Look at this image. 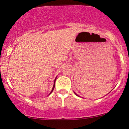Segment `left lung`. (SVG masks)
Wrapping results in <instances>:
<instances>
[{
  "mask_svg": "<svg viewBox=\"0 0 129 129\" xmlns=\"http://www.w3.org/2000/svg\"><path fill=\"white\" fill-rule=\"evenodd\" d=\"M76 95H77V94L76 93ZM77 96H78V95H77Z\"/></svg>",
  "mask_w": 129,
  "mask_h": 129,
  "instance_id": "1",
  "label": "left lung"
}]
</instances>
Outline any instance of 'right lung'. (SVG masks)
<instances>
[{"mask_svg":"<svg viewBox=\"0 0 129 129\" xmlns=\"http://www.w3.org/2000/svg\"><path fill=\"white\" fill-rule=\"evenodd\" d=\"M56 79H55V81H54V84H53V88H52V89L51 92H50V93H49V94H51V93H52V92H53V89H54V88H55V81H56Z\"/></svg>","mask_w":129,"mask_h":129,"instance_id":"right-lung-1","label":"right lung"}]
</instances>
